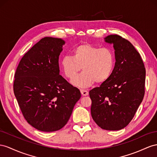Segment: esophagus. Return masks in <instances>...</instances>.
Listing matches in <instances>:
<instances>
[{
    "mask_svg": "<svg viewBox=\"0 0 157 157\" xmlns=\"http://www.w3.org/2000/svg\"><path fill=\"white\" fill-rule=\"evenodd\" d=\"M80 91H81V94L83 96H86L88 94H89V92H88L87 90H80Z\"/></svg>",
    "mask_w": 157,
    "mask_h": 157,
    "instance_id": "34e87169",
    "label": "esophagus"
}]
</instances>
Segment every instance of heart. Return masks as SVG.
<instances>
[{
    "label": "heart",
    "mask_w": 157,
    "mask_h": 157,
    "mask_svg": "<svg viewBox=\"0 0 157 157\" xmlns=\"http://www.w3.org/2000/svg\"><path fill=\"white\" fill-rule=\"evenodd\" d=\"M62 70L67 79H72L81 70L84 71L72 80L74 85L87 87L95 82L102 83L110 78L115 66L113 52L109 48H99L82 44L72 51V57L63 56L60 62Z\"/></svg>",
    "instance_id": "obj_1"
}]
</instances>
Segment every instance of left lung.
<instances>
[{"mask_svg": "<svg viewBox=\"0 0 157 157\" xmlns=\"http://www.w3.org/2000/svg\"><path fill=\"white\" fill-rule=\"evenodd\" d=\"M105 41L113 44L116 62L110 78L89 92L91 114L103 129L117 131L128 125L143 101L146 70L128 40L109 35Z\"/></svg>", "mask_w": 157, "mask_h": 157, "instance_id": "obj_1", "label": "left lung"}]
</instances>
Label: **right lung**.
<instances>
[{"instance_id": "right-lung-1", "label": "right lung", "mask_w": 157, "mask_h": 157, "mask_svg": "<svg viewBox=\"0 0 157 157\" xmlns=\"http://www.w3.org/2000/svg\"><path fill=\"white\" fill-rule=\"evenodd\" d=\"M64 44L61 38L41 39L24 55L15 72L13 90L22 115L41 131L61 129L81 98L78 88L59 75Z\"/></svg>"}]
</instances>
